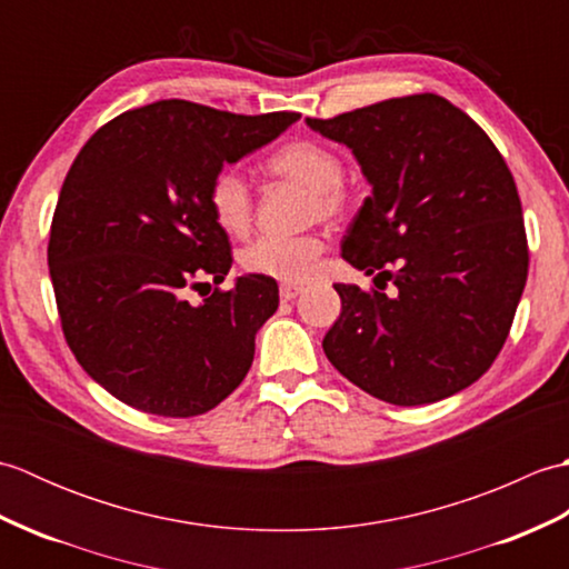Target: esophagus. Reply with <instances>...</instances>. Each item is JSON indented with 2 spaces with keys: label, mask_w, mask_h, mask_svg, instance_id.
Instances as JSON below:
<instances>
[{
  "label": "esophagus",
  "mask_w": 569,
  "mask_h": 569,
  "mask_svg": "<svg viewBox=\"0 0 569 569\" xmlns=\"http://www.w3.org/2000/svg\"><path fill=\"white\" fill-rule=\"evenodd\" d=\"M300 293H303V286H298V283H281V300H283V303H288V300L298 298Z\"/></svg>",
  "instance_id": "34e87169"
}]
</instances>
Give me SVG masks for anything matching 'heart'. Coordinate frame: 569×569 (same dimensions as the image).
<instances>
[{
	"mask_svg": "<svg viewBox=\"0 0 569 569\" xmlns=\"http://www.w3.org/2000/svg\"><path fill=\"white\" fill-rule=\"evenodd\" d=\"M269 173L293 180L310 190L308 214L316 220L335 222L352 208V196L345 186V166L340 153L325 143L310 139H293L278 147L266 159ZM208 208L229 234H244L253 217L251 188L234 168H220L208 183ZM325 251V241L316 234L306 237H276L263 234L241 253V263L249 273L269 276L276 281L298 283L316 273Z\"/></svg>",
	"mask_w": 569,
	"mask_h": 569,
	"instance_id": "b5f03b06",
	"label": "heart"
}]
</instances>
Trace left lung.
<instances>
[{"label": "left lung", "instance_id": "left-lung-1", "mask_svg": "<svg viewBox=\"0 0 569 569\" xmlns=\"http://www.w3.org/2000/svg\"><path fill=\"white\" fill-rule=\"evenodd\" d=\"M308 124L347 143L371 183L342 259L396 286L386 296V283H337L342 312L325 355L393 406L467 389L499 357L528 278L521 198L503 156L475 119L432 92Z\"/></svg>", "mask_w": 569, "mask_h": 569}]
</instances>
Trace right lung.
I'll list each match as a JSON object with an SVG mask.
<instances>
[{"mask_svg":"<svg viewBox=\"0 0 569 569\" xmlns=\"http://www.w3.org/2000/svg\"><path fill=\"white\" fill-rule=\"evenodd\" d=\"M298 117L161 100L102 124L76 156L53 212L48 269L70 352L122 403L192 418L247 377L278 286L251 273L222 291L232 247L208 208V183ZM204 274L216 288L192 307L184 293Z\"/></svg>","mask_w":569,"mask_h":569,"instance_id":"obj_1","label":"right lung"}]
</instances>
